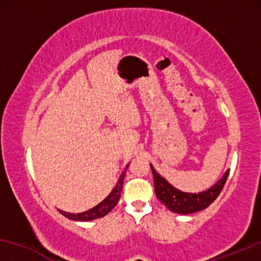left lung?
I'll return each instance as SVG.
<instances>
[{"label":"left lung","mask_w":261,"mask_h":261,"mask_svg":"<svg viewBox=\"0 0 261 261\" xmlns=\"http://www.w3.org/2000/svg\"><path fill=\"white\" fill-rule=\"evenodd\" d=\"M149 166H151L153 173L156 197L164 205H166L167 209L177 214H192L208 208L219 197L220 192L222 191L224 184H226L228 174H229V170H228L223 174V177L206 191L190 194V192H183L172 187L165 178L160 176L158 172H155L152 164H149Z\"/></svg>","instance_id":"left-lung-1"}]
</instances>
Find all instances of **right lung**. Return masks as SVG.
I'll list each match as a JSON object with an SVG mask.
<instances>
[{
  "label": "right lung",
  "instance_id": "add662e5",
  "mask_svg": "<svg viewBox=\"0 0 261 261\" xmlns=\"http://www.w3.org/2000/svg\"><path fill=\"white\" fill-rule=\"evenodd\" d=\"M124 172H126V171H124ZM124 172L120 176L119 180H117L116 187L113 189V191L110 192L108 197H107L105 201L99 203V204L94 206V208L89 209L87 212L78 213V214L67 213V212H64V210H59V213L65 217H67V219L74 220V221H90V220L99 219V217L106 216L107 214L112 212V209L117 204V202H119V199L121 197V191H122V184L124 179Z\"/></svg>",
  "mask_w": 261,
  "mask_h": 261
}]
</instances>
